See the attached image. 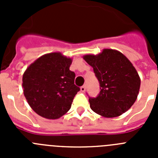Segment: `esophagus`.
<instances>
[{
    "mask_svg": "<svg viewBox=\"0 0 158 158\" xmlns=\"http://www.w3.org/2000/svg\"><path fill=\"white\" fill-rule=\"evenodd\" d=\"M86 90V86L85 85H83L81 87V92H85Z\"/></svg>",
    "mask_w": 158,
    "mask_h": 158,
    "instance_id": "obj_1",
    "label": "esophagus"
}]
</instances>
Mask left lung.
I'll list each match as a JSON object with an SVG mask.
<instances>
[{
	"label": "left lung",
	"instance_id": "1",
	"mask_svg": "<svg viewBox=\"0 0 158 158\" xmlns=\"http://www.w3.org/2000/svg\"><path fill=\"white\" fill-rule=\"evenodd\" d=\"M93 68L100 82V92L89 97L90 107L106 118L119 116L133 105L139 95L140 77L127 58L112 49H104L97 55L83 57Z\"/></svg>",
	"mask_w": 158,
	"mask_h": 158
}]
</instances>
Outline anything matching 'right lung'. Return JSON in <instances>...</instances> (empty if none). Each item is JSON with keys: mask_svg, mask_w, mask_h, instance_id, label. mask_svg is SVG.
<instances>
[{"mask_svg": "<svg viewBox=\"0 0 158 158\" xmlns=\"http://www.w3.org/2000/svg\"><path fill=\"white\" fill-rule=\"evenodd\" d=\"M72 58L60 52L44 54L31 64L23 75V94L33 111L43 118L56 119L70 109L80 88L69 70Z\"/></svg>", "mask_w": 158, "mask_h": 158, "instance_id": "add662e5", "label": "right lung"}]
</instances>
